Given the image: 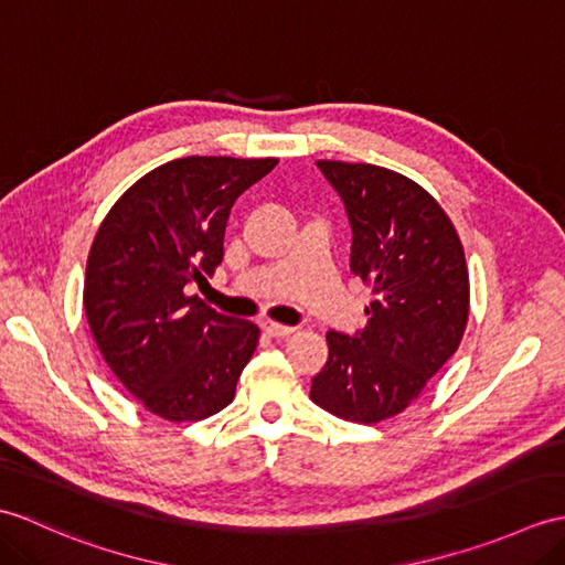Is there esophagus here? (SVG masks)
Instances as JSON below:
<instances>
[{"label": "esophagus", "mask_w": 565, "mask_h": 565, "mask_svg": "<svg viewBox=\"0 0 565 565\" xmlns=\"http://www.w3.org/2000/svg\"><path fill=\"white\" fill-rule=\"evenodd\" d=\"M264 330H267L271 338H289V334L296 332V328L291 326H281V322H274V320H264Z\"/></svg>", "instance_id": "obj_1"}]
</instances>
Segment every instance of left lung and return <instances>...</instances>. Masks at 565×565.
<instances>
[{"label":"left lung","mask_w":565,"mask_h":565,"mask_svg":"<svg viewBox=\"0 0 565 565\" xmlns=\"http://www.w3.org/2000/svg\"><path fill=\"white\" fill-rule=\"evenodd\" d=\"M352 223V271L374 301L354 338L328 332L310 401L347 423L403 413L459 350L468 267L449 215L413 179L366 162L318 160Z\"/></svg>","instance_id":"left-lung-1"}]
</instances>
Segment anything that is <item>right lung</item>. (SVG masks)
<instances>
[{"label": "right lung", "instance_id": "right-lung-1", "mask_svg": "<svg viewBox=\"0 0 565 565\" xmlns=\"http://www.w3.org/2000/svg\"><path fill=\"white\" fill-rule=\"evenodd\" d=\"M276 162L199 154L164 162L99 225L84 313L104 362L152 415L196 423L235 398L259 328L221 316L184 286L218 267L235 199Z\"/></svg>", "mask_w": 565, "mask_h": 565}]
</instances>
